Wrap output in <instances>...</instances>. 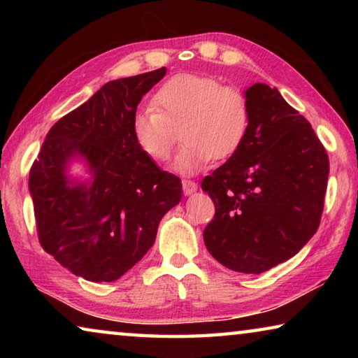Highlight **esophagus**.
I'll return each instance as SVG.
<instances>
[{
    "label": "esophagus",
    "instance_id": "obj_1",
    "mask_svg": "<svg viewBox=\"0 0 358 358\" xmlns=\"http://www.w3.org/2000/svg\"><path fill=\"white\" fill-rule=\"evenodd\" d=\"M181 185H183L185 196H191L192 192L197 191V183H196V181H192V180H183V181H181Z\"/></svg>",
    "mask_w": 358,
    "mask_h": 358
}]
</instances>
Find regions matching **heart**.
<instances>
[{"label": "heart", "mask_w": 358, "mask_h": 358, "mask_svg": "<svg viewBox=\"0 0 358 358\" xmlns=\"http://www.w3.org/2000/svg\"><path fill=\"white\" fill-rule=\"evenodd\" d=\"M153 102L155 106L132 115V137L145 156L164 162L180 129L185 145L173 161L178 173H197L213 157H232L243 147L251 128V108L245 94L224 87L215 77L175 76L157 90Z\"/></svg>", "instance_id": "b5f03b06"}]
</instances>
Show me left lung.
<instances>
[{"instance_id":"8db88e82","label":"left lung","mask_w":358,"mask_h":358,"mask_svg":"<svg viewBox=\"0 0 358 358\" xmlns=\"http://www.w3.org/2000/svg\"><path fill=\"white\" fill-rule=\"evenodd\" d=\"M245 98L251 128L243 147L202 181L216 207L203 241L224 266L259 275L316 234L330 166L310 121L276 88L254 83Z\"/></svg>"}]
</instances>
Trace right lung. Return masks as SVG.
I'll return each instance as SVG.
<instances>
[{
  "label": "right lung",
  "mask_w": 358,
  "mask_h": 358,
  "mask_svg": "<svg viewBox=\"0 0 358 358\" xmlns=\"http://www.w3.org/2000/svg\"><path fill=\"white\" fill-rule=\"evenodd\" d=\"M166 71L106 83L52 126L29 171L41 246L87 281L112 282L131 270L181 201L180 178L145 156L131 132L138 102ZM76 159L88 179L67 173Z\"/></svg>",
  "instance_id": "add662e5"
}]
</instances>
